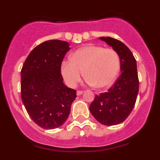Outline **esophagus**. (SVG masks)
I'll use <instances>...</instances> for the list:
<instances>
[{"mask_svg": "<svg viewBox=\"0 0 160 160\" xmlns=\"http://www.w3.org/2000/svg\"><path fill=\"white\" fill-rule=\"evenodd\" d=\"M82 93H83V91H82V90H77V94L78 95V96L81 95Z\"/></svg>", "mask_w": 160, "mask_h": 160, "instance_id": "obj_1", "label": "esophagus"}]
</instances>
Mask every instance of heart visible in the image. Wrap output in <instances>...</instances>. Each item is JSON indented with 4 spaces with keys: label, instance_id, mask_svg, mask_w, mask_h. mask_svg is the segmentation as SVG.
<instances>
[{
    "label": "heart",
    "instance_id": "heart-1",
    "mask_svg": "<svg viewBox=\"0 0 160 160\" xmlns=\"http://www.w3.org/2000/svg\"><path fill=\"white\" fill-rule=\"evenodd\" d=\"M120 70V59L115 50L88 45L77 49L70 60L61 64L66 83L74 87L84 74L86 81L96 88H104L114 82Z\"/></svg>",
    "mask_w": 160,
    "mask_h": 160
}]
</instances>
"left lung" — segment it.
Returning <instances> with one entry per match:
<instances>
[{
    "instance_id": "obj_1",
    "label": "left lung",
    "mask_w": 160,
    "mask_h": 160,
    "mask_svg": "<svg viewBox=\"0 0 160 160\" xmlns=\"http://www.w3.org/2000/svg\"><path fill=\"white\" fill-rule=\"evenodd\" d=\"M118 54L121 73L107 92L96 95L90 105V111L102 125H115L123 122L132 112L138 93L136 60L124 43L111 37H101Z\"/></svg>"
}]
</instances>
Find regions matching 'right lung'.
Here are the masks:
<instances>
[{"label":"right lung","instance_id":"add662e5","mask_svg":"<svg viewBox=\"0 0 160 160\" xmlns=\"http://www.w3.org/2000/svg\"><path fill=\"white\" fill-rule=\"evenodd\" d=\"M70 49L67 42L49 40L37 46L21 71V97L31 118L41 128L54 129L65 123L77 90L67 88L61 64Z\"/></svg>","mask_w":160,"mask_h":160}]
</instances>
